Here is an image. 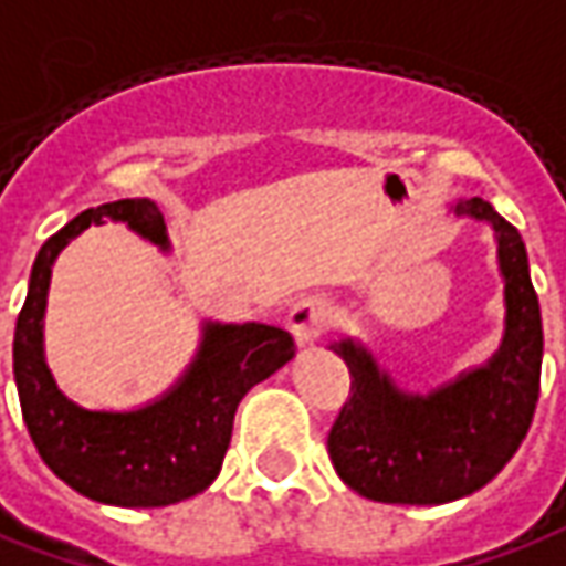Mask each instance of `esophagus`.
<instances>
[{
  "label": "esophagus",
  "mask_w": 566,
  "mask_h": 566,
  "mask_svg": "<svg viewBox=\"0 0 566 566\" xmlns=\"http://www.w3.org/2000/svg\"><path fill=\"white\" fill-rule=\"evenodd\" d=\"M332 322V306L322 297H300L287 313V332L294 334L297 347H313L318 334Z\"/></svg>",
  "instance_id": "34e87169"
}]
</instances>
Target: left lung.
Returning <instances> with one entry per match:
<instances>
[{
    "mask_svg": "<svg viewBox=\"0 0 566 566\" xmlns=\"http://www.w3.org/2000/svg\"><path fill=\"white\" fill-rule=\"evenodd\" d=\"M455 217L486 222L505 297V332L483 365L428 394L402 390L356 337L328 347L347 363L349 399L328 433V455L353 493L387 505H446L483 490L524 443L542 371V313L521 232L483 198Z\"/></svg>",
    "mask_w": 566,
    "mask_h": 566,
    "instance_id": "1",
    "label": "left lung"
}]
</instances>
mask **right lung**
<instances>
[{
    "label": "right lung",
    "instance_id": "add662e5",
    "mask_svg": "<svg viewBox=\"0 0 566 566\" xmlns=\"http://www.w3.org/2000/svg\"><path fill=\"white\" fill-rule=\"evenodd\" d=\"M105 222H123L160 253H170L164 213L148 198H123L73 217L42 244L30 269L14 328V384L27 430L52 474L102 505L164 509L203 493L217 480L238 402L253 384L294 359V340L263 322L203 318L191 363L160 396L136 409L73 402L45 363L49 284L57 253L90 226Z\"/></svg>",
    "mask_w": 566,
    "mask_h": 566
}]
</instances>
